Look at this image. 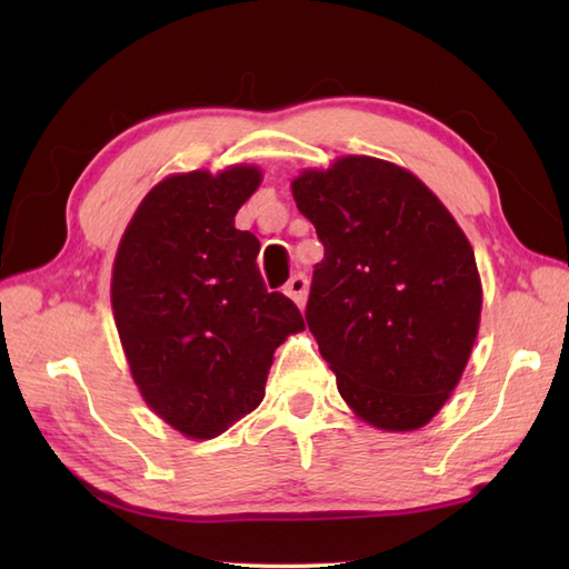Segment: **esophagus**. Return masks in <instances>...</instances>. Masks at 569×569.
Instances as JSON below:
<instances>
[{
	"label": "esophagus",
	"instance_id": "34e87169",
	"mask_svg": "<svg viewBox=\"0 0 569 569\" xmlns=\"http://www.w3.org/2000/svg\"><path fill=\"white\" fill-rule=\"evenodd\" d=\"M283 293L291 298L298 308H303L306 298H308V276L306 273L291 276V281L283 286Z\"/></svg>",
	"mask_w": 569,
	"mask_h": 569
}]
</instances>
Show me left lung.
I'll use <instances>...</instances> for the list:
<instances>
[{
	"instance_id": "8db88e82",
	"label": "left lung",
	"mask_w": 569,
	"mask_h": 569,
	"mask_svg": "<svg viewBox=\"0 0 569 569\" xmlns=\"http://www.w3.org/2000/svg\"><path fill=\"white\" fill-rule=\"evenodd\" d=\"M291 190L325 247L306 320L337 391L373 428H422L455 391L479 332L469 239L422 180L371 156L310 168Z\"/></svg>"
}]
</instances>
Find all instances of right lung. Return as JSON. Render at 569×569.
Wrapping results in <instances>:
<instances>
[{"label": "right lung", "instance_id": "add662e5", "mask_svg": "<svg viewBox=\"0 0 569 569\" xmlns=\"http://www.w3.org/2000/svg\"><path fill=\"white\" fill-rule=\"evenodd\" d=\"M257 166L168 176L141 200L112 269V310L143 401L192 440L222 435L263 401L273 352L306 330L291 298L269 293L259 239L234 214Z\"/></svg>", "mask_w": 569, "mask_h": 569}]
</instances>
